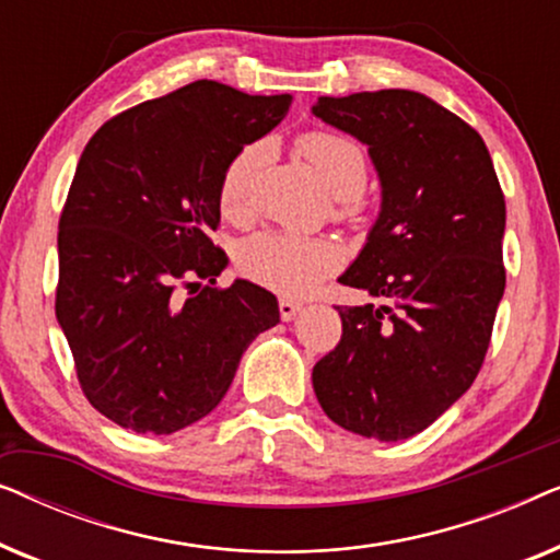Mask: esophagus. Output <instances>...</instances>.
<instances>
[{"mask_svg":"<svg viewBox=\"0 0 560 560\" xmlns=\"http://www.w3.org/2000/svg\"><path fill=\"white\" fill-rule=\"evenodd\" d=\"M280 318L282 320H290V318H295V313L303 308V303H298V301H293V298H280Z\"/></svg>","mask_w":560,"mask_h":560,"instance_id":"obj_1","label":"esophagus"}]
</instances>
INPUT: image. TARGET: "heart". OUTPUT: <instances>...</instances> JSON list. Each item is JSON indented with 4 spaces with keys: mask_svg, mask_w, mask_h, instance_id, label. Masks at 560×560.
Instances as JSON below:
<instances>
[{
    "mask_svg": "<svg viewBox=\"0 0 560 560\" xmlns=\"http://www.w3.org/2000/svg\"><path fill=\"white\" fill-rule=\"evenodd\" d=\"M295 150L320 175L328 190L343 198V203L364 194L370 183V158L349 135L313 129L298 137ZM262 155V144H244L226 163L219 178V206L224 217L244 219L249 213V188ZM339 262V247L320 236L259 234L240 249L242 272L257 285L285 295L308 293Z\"/></svg>",
    "mask_w": 560,
    "mask_h": 560,
    "instance_id": "b5f03b06",
    "label": "heart"
}]
</instances>
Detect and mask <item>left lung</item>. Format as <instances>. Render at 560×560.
Returning a JSON list of instances; mask_svg holds the SVG:
<instances>
[{"label":"left lung","instance_id":"left-lung-1","mask_svg":"<svg viewBox=\"0 0 560 560\" xmlns=\"http://www.w3.org/2000/svg\"><path fill=\"white\" fill-rule=\"evenodd\" d=\"M313 114L370 148L382 211L339 282L377 303L336 305L341 341L313 366L336 425L410 439L485 364L504 293V194L474 127L418 91L318 96Z\"/></svg>","mask_w":560,"mask_h":560}]
</instances>
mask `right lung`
I'll return each mask as SVG.
<instances>
[{"label": "right lung", "instance_id": "add662e5", "mask_svg": "<svg viewBox=\"0 0 560 560\" xmlns=\"http://www.w3.org/2000/svg\"><path fill=\"white\" fill-rule=\"evenodd\" d=\"M290 104L203 79L117 114L83 148L58 221L56 316L83 395L117 425L165 435L209 416L280 320L255 282L217 285L226 255L209 234L226 163Z\"/></svg>", "mask_w": 560, "mask_h": 560}]
</instances>
